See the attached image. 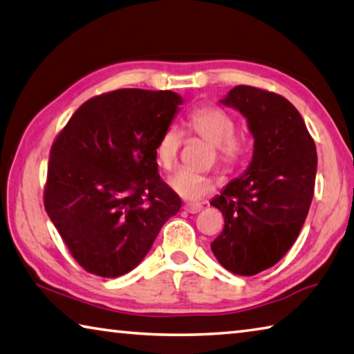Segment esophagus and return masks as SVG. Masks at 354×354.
Instances as JSON below:
<instances>
[{"label": "esophagus", "mask_w": 354, "mask_h": 354, "mask_svg": "<svg viewBox=\"0 0 354 354\" xmlns=\"http://www.w3.org/2000/svg\"><path fill=\"white\" fill-rule=\"evenodd\" d=\"M202 208H203V207L201 205V203H185V207H183L185 212H188V213H191V214L199 213Z\"/></svg>", "instance_id": "obj_1"}]
</instances>
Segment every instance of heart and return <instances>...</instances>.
Masks as SVG:
<instances>
[{
    "label": "heart",
    "instance_id": "obj_1",
    "mask_svg": "<svg viewBox=\"0 0 354 354\" xmlns=\"http://www.w3.org/2000/svg\"><path fill=\"white\" fill-rule=\"evenodd\" d=\"M236 121L225 109L213 104H205L191 111L187 124V133L212 142L214 158H218L224 172H232L244 163L249 152V135L234 129ZM182 135L174 127H167L155 145V161L160 169L171 172L177 166L178 152L182 147ZM171 188L187 201H201L213 193L214 182L203 174L178 171L171 178Z\"/></svg>",
    "mask_w": 354,
    "mask_h": 354
}]
</instances>
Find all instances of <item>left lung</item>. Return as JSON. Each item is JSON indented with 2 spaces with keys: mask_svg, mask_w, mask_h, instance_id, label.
I'll return each mask as SVG.
<instances>
[{
  "mask_svg": "<svg viewBox=\"0 0 354 354\" xmlns=\"http://www.w3.org/2000/svg\"><path fill=\"white\" fill-rule=\"evenodd\" d=\"M222 104L247 118L255 151L244 176L212 201L225 222L212 250L227 270L250 277L275 266L299 236L314 196L317 152L299 110L281 95L238 85Z\"/></svg>",
  "mask_w": 354,
  "mask_h": 354,
  "instance_id": "left-lung-1",
  "label": "left lung"
}]
</instances>
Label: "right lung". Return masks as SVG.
Masks as SVG:
<instances>
[{
    "label": "right lung",
    "mask_w": 354,
    "mask_h": 354,
    "mask_svg": "<svg viewBox=\"0 0 354 354\" xmlns=\"http://www.w3.org/2000/svg\"><path fill=\"white\" fill-rule=\"evenodd\" d=\"M180 104L169 90L102 93L80 105L55 136L43 203L88 274L116 278L136 268L180 209L153 153Z\"/></svg>",
    "instance_id": "right-lung-1"
}]
</instances>
